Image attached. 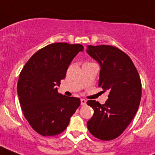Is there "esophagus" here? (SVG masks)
Here are the masks:
<instances>
[{"label":"esophagus","instance_id":"esophagus-1","mask_svg":"<svg viewBox=\"0 0 155 155\" xmlns=\"http://www.w3.org/2000/svg\"><path fill=\"white\" fill-rule=\"evenodd\" d=\"M81 105H86V100L81 98Z\"/></svg>","mask_w":155,"mask_h":155}]
</instances>
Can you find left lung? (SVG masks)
Returning <instances> with one entry per match:
<instances>
[{"label": "left lung", "instance_id": "1", "mask_svg": "<svg viewBox=\"0 0 155 155\" xmlns=\"http://www.w3.org/2000/svg\"><path fill=\"white\" fill-rule=\"evenodd\" d=\"M87 53L101 66L98 87L109 91L103 105L95 100L87 102L94 109L87 127L98 139L111 140L123 134L136 115L141 98V81L131 59L119 48L90 45Z\"/></svg>", "mask_w": 155, "mask_h": 155}]
</instances>
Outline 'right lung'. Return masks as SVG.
<instances>
[{"mask_svg": "<svg viewBox=\"0 0 155 155\" xmlns=\"http://www.w3.org/2000/svg\"><path fill=\"white\" fill-rule=\"evenodd\" d=\"M83 50L81 44L52 43L34 53L21 70L17 86L20 105L31 128L42 136L64 131L80 105V98L60 94L57 86Z\"/></svg>", "mask_w": 155, "mask_h": 155, "instance_id": "obj_1", "label": "right lung"}]
</instances>
